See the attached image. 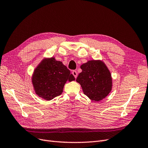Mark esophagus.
Returning <instances> with one entry per match:
<instances>
[{
	"mask_svg": "<svg viewBox=\"0 0 148 148\" xmlns=\"http://www.w3.org/2000/svg\"><path fill=\"white\" fill-rule=\"evenodd\" d=\"M72 74H73V75L74 76V77H75V79L77 78V71H73Z\"/></svg>",
	"mask_w": 148,
	"mask_h": 148,
	"instance_id": "esophagus-1",
	"label": "esophagus"
}]
</instances>
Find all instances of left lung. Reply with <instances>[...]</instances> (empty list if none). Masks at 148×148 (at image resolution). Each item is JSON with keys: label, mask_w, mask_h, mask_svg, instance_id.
<instances>
[{"label": "left lung", "mask_w": 148, "mask_h": 148, "mask_svg": "<svg viewBox=\"0 0 148 148\" xmlns=\"http://www.w3.org/2000/svg\"><path fill=\"white\" fill-rule=\"evenodd\" d=\"M82 70L76 81L84 93L92 101H99L112 90V79L106 65L100 60H91L80 66Z\"/></svg>", "instance_id": "obj_1"}]
</instances>
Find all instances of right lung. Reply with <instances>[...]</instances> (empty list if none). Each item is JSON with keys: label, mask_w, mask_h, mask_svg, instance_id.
Instances as JSON below:
<instances>
[{"label": "right lung", "mask_w": 148, "mask_h": 148, "mask_svg": "<svg viewBox=\"0 0 148 148\" xmlns=\"http://www.w3.org/2000/svg\"><path fill=\"white\" fill-rule=\"evenodd\" d=\"M75 80L74 75L62 62L55 58L44 59L35 69L32 84L36 94L50 101L62 93L67 81Z\"/></svg>", "instance_id": "1"}]
</instances>
